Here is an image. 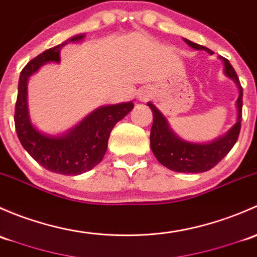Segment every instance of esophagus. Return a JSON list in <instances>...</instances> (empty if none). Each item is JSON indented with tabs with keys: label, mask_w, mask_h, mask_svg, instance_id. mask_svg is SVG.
Instances as JSON below:
<instances>
[{
	"label": "esophagus",
	"mask_w": 257,
	"mask_h": 257,
	"mask_svg": "<svg viewBox=\"0 0 257 257\" xmlns=\"http://www.w3.org/2000/svg\"><path fill=\"white\" fill-rule=\"evenodd\" d=\"M151 96V92H150V90L148 89H142V90H140V92H139V100H141V101H146V100H148V97Z\"/></svg>",
	"instance_id": "1"
}]
</instances>
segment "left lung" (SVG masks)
<instances>
[{"instance_id":"8db88e82","label":"left lung","mask_w":257,"mask_h":257,"mask_svg":"<svg viewBox=\"0 0 257 257\" xmlns=\"http://www.w3.org/2000/svg\"><path fill=\"white\" fill-rule=\"evenodd\" d=\"M184 42L192 48L205 50L210 55L213 54V52L205 47L193 43L186 38ZM219 59L223 60L224 63V74L227 78L234 80L239 89V97L236 100V123L225 135L205 144L186 141L169 127L167 118L163 116V113L152 102H147L153 113V123L150 135L151 150L158 162L171 171L179 172V173H200V172L209 171L215 167L236 144L241 127L242 88L229 60L223 57H219Z\"/></svg>"}]
</instances>
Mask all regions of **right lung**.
I'll return each instance as SVG.
<instances>
[{
	"mask_svg": "<svg viewBox=\"0 0 257 257\" xmlns=\"http://www.w3.org/2000/svg\"><path fill=\"white\" fill-rule=\"evenodd\" d=\"M85 37L80 33L64 43L47 49L32 59L21 71L16 101L15 125L25 150L42 167L64 176H76L101 162L113 126L134 109V102L105 105L91 111L78 125L62 135H47L32 123L27 101V84L32 74L47 63L60 62V49L68 43H79Z\"/></svg>",
	"mask_w": 257,
	"mask_h": 257,
	"instance_id": "1",
	"label": "right lung"
}]
</instances>
